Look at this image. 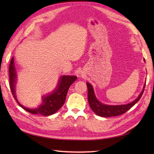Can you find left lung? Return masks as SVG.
Instances as JSON below:
<instances>
[{
  "instance_id": "left-lung-1",
  "label": "left lung",
  "mask_w": 154,
  "mask_h": 154,
  "mask_svg": "<svg viewBox=\"0 0 154 154\" xmlns=\"http://www.w3.org/2000/svg\"><path fill=\"white\" fill-rule=\"evenodd\" d=\"M144 61H145V60L144 59ZM146 82L144 83V87L140 94L137 98L134 100L133 101L130 102V103L125 105H106L101 103L100 101L97 100L96 98V95L94 94V88H93L91 84L89 83H87V86L88 88V103L91 106V109L93 110L94 112L97 114V116H101V117H106L109 118L112 117V116H117L122 115L126 112L130 108L136 104L137 102L140 100L141 97L144 87H145Z\"/></svg>"
}]
</instances>
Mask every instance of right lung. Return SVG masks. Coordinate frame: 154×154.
I'll list each match as a JSON object with an SVG mask.
<instances>
[{
  "label": "right lung",
  "mask_w": 154,
  "mask_h": 154,
  "mask_svg": "<svg viewBox=\"0 0 154 154\" xmlns=\"http://www.w3.org/2000/svg\"><path fill=\"white\" fill-rule=\"evenodd\" d=\"M9 75H10V85L12 94L17 101L18 104L22 108L28 112L33 114H40L42 116L52 115L61 108L66 101L69 88L71 84L76 81L77 77L76 76L63 75L60 76L57 86L53 91L49 94L42 96V103L36 109H29L22 105L17 99L15 94V85L17 78V74L14 63L13 57L11 60L9 67Z\"/></svg>",
  "instance_id": "1"
}]
</instances>
